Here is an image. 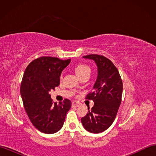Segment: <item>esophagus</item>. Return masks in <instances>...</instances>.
I'll return each instance as SVG.
<instances>
[{
    "label": "esophagus",
    "mask_w": 156,
    "mask_h": 156,
    "mask_svg": "<svg viewBox=\"0 0 156 156\" xmlns=\"http://www.w3.org/2000/svg\"><path fill=\"white\" fill-rule=\"evenodd\" d=\"M72 106L73 107H79V106L80 105V103H79L78 102H77V101H72Z\"/></svg>",
    "instance_id": "1"
}]
</instances>
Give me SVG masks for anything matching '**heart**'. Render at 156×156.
Returning a JSON list of instances; mask_svg holds the SVG:
<instances>
[{
	"instance_id": "1",
	"label": "heart",
	"mask_w": 156,
	"mask_h": 156,
	"mask_svg": "<svg viewBox=\"0 0 156 156\" xmlns=\"http://www.w3.org/2000/svg\"><path fill=\"white\" fill-rule=\"evenodd\" d=\"M74 71L76 74L81 78L86 74H90V69L88 66L83 64H78L74 67Z\"/></svg>"
}]
</instances>
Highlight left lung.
Returning <instances> with one entry per match:
<instances>
[{
  "label": "left lung",
  "instance_id": "left-lung-1",
  "mask_svg": "<svg viewBox=\"0 0 156 156\" xmlns=\"http://www.w3.org/2000/svg\"><path fill=\"white\" fill-rule=\"evenodd\" d=\"M91 59L98 66V77L93 90L86 99L94 101L91 110L81 119L87 130L92 133L105 131L112 125L120 107L122 82L117 68L110 59L102 55L90 54L83 56Z\"/></svg>",
  "mask_w": 156,
  "mask_h": 156
}]
</instances>
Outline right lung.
<instances>
[{"label": "right lung", "mask_w": 156, "mask_h": 156, "mask_svg": "<svg viewBox=\"0 0 156 156\" xmlns=\"http://www.w3.org/2000/svg\"><path fill=\"white\" fill-rule=\"evenodd\" d=\"M70 60L42 56L33 60L25 70L20 88L23 106L32 124L42 133L60 130L71 108L69 99L58 105L49 94L59 85L61 73Z\"/></svg>", "instance_id": "right-lung-1"}]
</instances>
